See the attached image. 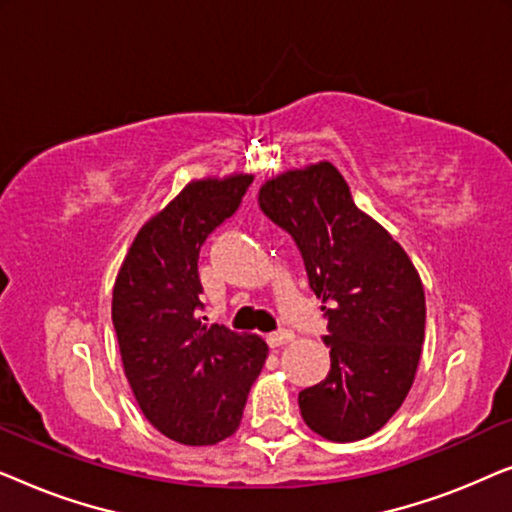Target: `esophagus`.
<instances>
[{
  "label": "esophagus",
  "instance_id": "34e87169",
  "mask_svg": "<svg viewBox=\"0 0 512 512\" xmlns=\"http://www.w3.org/2000/svg\"><path fill=\"white\" fill-rule=\"evenodd\" d=\"M296 335H293V331H289V328H282V331H275L268 335V342L272 347H279V345H286V342H291Z\"/></svg>",
  "mask_w": 512,
  "mask_h": 512
}]
</instances>
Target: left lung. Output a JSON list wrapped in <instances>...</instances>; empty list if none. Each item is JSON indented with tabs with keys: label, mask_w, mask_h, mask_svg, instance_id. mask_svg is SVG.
I'll return each mask as SVG.
<instances>
[{
	"label": "left lung",
	"mask_w": 512,
	"mask_h": 512,
	"mask_svg": "<svg viewBox=\"0 0 512 512\" xmlns=\"http://www.w3.org/2000/svg\"><path fill=\"white\" fill-rule=\"evenodd\" d=\"M303 256L328 321L326 380L298 394L300 415L338 443L366 438L401 408L424 342V289L401 244L354 205L331 163L293 170L258 193Z\"/></svg>",
	"instance_id": "1"
}]
</instances>
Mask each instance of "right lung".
I'll return each instance as SVG.
<instances>
[{
  "label": "right lung",
  "instance_id": "obj_1",
  "mask_svg": "<svg viewBox=\"0 0 512 512\" xmlns=\"http://www.w3.org/2000/svg\"><path fill=\"white\" fill-rule=\"evenodd\" d=\"M251 181L188 184L139 230L114 286L111 319L132 394L160 433L184 445L233 436L268 356L256 335L200 317V249L240 209Z\"/></svg>",
  "mask_w": 512,
  "mask_h": 512
}]
</instances>
